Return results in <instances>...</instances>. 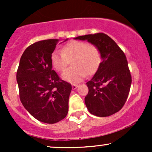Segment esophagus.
Wrapping results in <instances>:
<instances>
[{"instance_id": "1", "label": "esophagus", "mask_w": 152, "mask_h": 152, "mask_svg": "<svg viewBox=\"0 0 152 152\" xmlns=\"http://www.w3.org/2000/svg\"><path fill=\"white\" fill-rule=\"evenodd\" d=\"M78 86V84H72V89H76V88Z\"/></svg>"}]
</instances>
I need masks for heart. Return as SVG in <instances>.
<instances>
[{"label":"heart","instance_id":"b5f03b06","mask_svg":"<svg viewBox=\"0 0 152 152\" xmlns=\"http://www.w3.org/2000/svg\"><path fill=\"white\" fill-rule=\"evenodd\" d=\"M74 67L62 74V78L71 83L81 81L86 74L91 75L98 70L102 63V53L96 46L81 41L66 43L62 50H55L50 55V63L57 71H63L72 60Z\"/></svg>","mask_w":152,"mask_h":152}]
</instances>
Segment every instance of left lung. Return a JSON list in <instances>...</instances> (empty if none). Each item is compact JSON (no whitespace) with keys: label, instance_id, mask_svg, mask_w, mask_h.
I'll use <instances>...</instances> for the list:
<instances>
[{"label":"left lung","instance_id":"1","mask_svg":"<svg viewBox=\"0 0 152 152\" xmlns=\"http://www.w3.org/2000/svg\"><path fill=\"white\" fill-rule=\"evenodd\" d=\"M87 40L99 48L102 61L93 78L86 83L85 104L93 115L105 117L118 112L126 102L132 84L126 57L116 42L103 33L74 38Z\"/></svg>","mask_w":152,"mask_h":152}]
</instances>
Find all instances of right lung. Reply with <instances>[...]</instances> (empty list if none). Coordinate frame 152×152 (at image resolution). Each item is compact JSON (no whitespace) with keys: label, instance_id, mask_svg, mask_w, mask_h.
<instances>
[{"label":"right lung","instance_id":"right-lung-1","mask_svg":"<svg viewBox=\"0 0 152 152\" xmlns=\"http://www.w3.org/2000/svg\"><path fill=\"white\" fill-rule=\"evenodd\" d=\"M58 42L48 39L29 46L20 59L16 74L22 104L35 118L46 124L66 117L72 88L52 69L50 55Z\"/></svg>","mask_w":152,"mask_h":152}]
</instances>
